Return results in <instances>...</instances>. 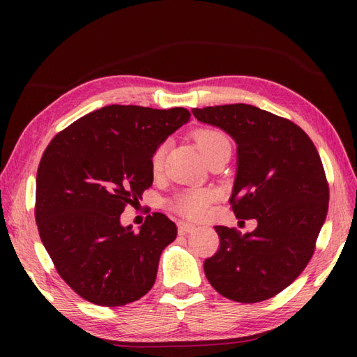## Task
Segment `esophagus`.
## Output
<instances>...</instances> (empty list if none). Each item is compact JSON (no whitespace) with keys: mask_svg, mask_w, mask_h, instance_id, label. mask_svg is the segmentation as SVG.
Instances as JSON below:
<instances>
[{"mask_svg":"<svg viewBox=\"0 0 357 357\" xmlns=\"http://www.w3.org/2000/svg\"><path fill=\"white\" fill-rule=\"evenodd\" d=\"M196 227L190 222H178V233L179 234H187V233H192Z\"/></svg>","mask_w":357,"mask_h":357,"instance_id":"esophagus-1","label":"esophagus"}]
</instances>
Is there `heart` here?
Segmentation results:
<instances>
[{
	"instance_id": "b5f03b06",
	"label": "heart",
	"mask_w": 357,
	"mask_h": 357,
	"mask_svg": "<svg viewBox=\"0 0 357 357\" xmlns=\"http://www.w3.org/2000/svg\"><path fill=\"white\" fill-rule=\"evenodd\" d=\"M196 146L201 150L204 158L208 159L211 155L218 153L222 149H230V139L227 135L216 128H201L195 133ZM167 153V142L159 144L150 156V169L153 174H159L164 169ZM216 193L211 188H187L179 192L170 199V208L181 216L199 221L206 218L210 211L211 202L215 201Z\"/></svg>"
}]
</instances>
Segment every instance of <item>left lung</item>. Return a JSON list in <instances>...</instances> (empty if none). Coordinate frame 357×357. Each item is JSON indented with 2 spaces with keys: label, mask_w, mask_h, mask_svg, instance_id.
Listing matches in <instances>:
<instances>
[{
  "label": "left lung",
  "mask_w": 357,
  "mask_h": 357,
  "mask_svg": "<svg viewBox=\"0 0 357 357\" xmlns=\"http://www.w3.org/2000/svg\"><path fill=\"white\" fill-rule=\"evenodd\" d=\"M192 113L236 141L238 174L229 202L238 219L257 221L244 236L216 225L219 248L204 262V271L227 299L267 301L304 271L316 250L330 199L321 156L299 126L255 105Z\"/></svg>",
  "instance_id": "8db88e82"
}]
</instances>
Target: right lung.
<instances>
[{"instance_id":"1","label":"right lung","mask_w":357,"mask_h":357,"mask_svg":"<svg viewBox=\"0 0 357 357\" xmlns=\"http://www.w3.org/2000/svg\"><path fill=\"white\" fill-rule=\"evenodd\" d=\"M190 116L184 107L113 104L77 119L45 147L35 221L58 275L82 299L121 307L153 287L176 224L155 211L133 231L119 216L151 187L153 150Z\"/></svg>"}]
</instances>
